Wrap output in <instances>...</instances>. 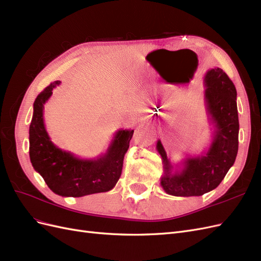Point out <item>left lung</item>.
Listing matches in <instances>:
<instances>
[{"label": "left lung", "mask_w": 261, "mask_h": 261, "mask_svg": "<svg viewBox=\"0 0 261 261\" xmlns=\"http://www.w3.org/2000/svg\"><path fill=\"white\" fill-rule=\"evenodd\" d=\"M204 108L211 124V141L198 155H186L173 165L160 140L156 150L162 158L164 192L177 197L201 196L219 186L235 162L239 150V113L236 88L219 67L208 69L203 77Z\"/></svg>", "instance_id": "8db88e82"}]
</instances>
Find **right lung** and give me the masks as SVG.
Returning a JSON list of instances; mask_svg holds the SVG:
<instances>
[{"mask_svg":"<svg viewBox=\"0 0 261 261\" xmlns=\"http://www.w3.org/2000/svg\"><path fill=\"white\" fill-rule=\"evenodd\" d=\"M61 84L51 83L38 94L29 126V156L34 169L51 191L63 197H83L109 192L122 174L124 155L127 152L134 129H120L107 151L94 159H82L55 146L43 120L45 102Z\"/></svg>","mask_w":261,"mask_h":261,"instance_id":"add662e5","label":"right lung"}]
</instances>
